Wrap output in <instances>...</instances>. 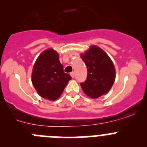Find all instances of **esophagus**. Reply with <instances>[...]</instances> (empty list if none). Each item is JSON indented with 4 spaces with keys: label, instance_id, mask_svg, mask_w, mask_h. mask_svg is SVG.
<instances>
[{
    "label": "esophagus",
    "instance_id": "esophagus-1",
    "mask_svg": "<svg viewBox=\"0 0 147 147\" xmlns=\"http://www.w3.org/2000/svg\"><path fill=\"white\" fill-rule=\"evenodd\" d=\"M71 74V77H72V78H74V75H75V74H74V71H73V72H71V74Z\"/></svg>",
    "mask_w": 147,
    "mask_h": 147
}]
</instances>
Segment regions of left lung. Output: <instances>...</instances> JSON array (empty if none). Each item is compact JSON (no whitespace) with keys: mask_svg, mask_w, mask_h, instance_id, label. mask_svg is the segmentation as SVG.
<instances>
[{"mask_svg":"<svg viewBox=\"0 0 147 147\" xmlns=\"http://www.w3.org/2000/svg\"><path fill=\"white\" fill-rule=\"evenodd\" d=\"M81 58L88 70L86 80L80 83L84 93L93 98L107 93L115 78V67L108 55L100 48L93 45L81 55Z\"/></svg>","mask_w":147,"mask_h":147,"instance_id":"left-lung-1","label":"left lung"}]
</instances>
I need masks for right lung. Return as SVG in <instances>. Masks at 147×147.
<instances>
[{
    "instance_id": "right-lung-1",
    "label": "right lung",
    "mask_w": 147,
    "mask_h": 147,
    "mask_svg": "<svg viewBox=\"0 0 147 147\" xmlns=\"http://www.w3.org/2000/svg\"><path fill=\"white\" fill-rule=\"evenodd\" d=\"M72 78L63 71L59 54L53 49H47L39 56L32 71V81L40 96L47 99H57Z\"/></svg>"
}]
</instances>
